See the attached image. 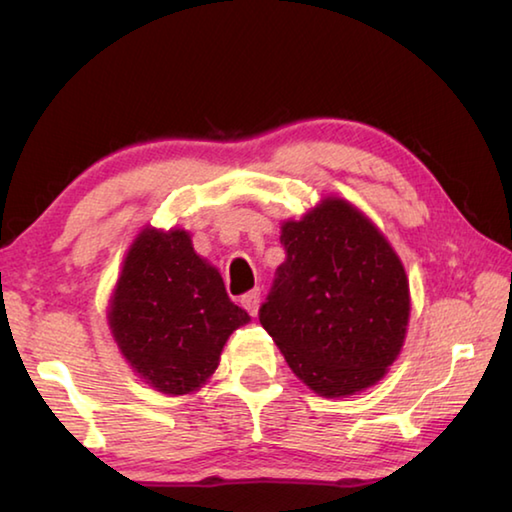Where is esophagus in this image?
Masks as SVG:
<instances>
[{"instance_id": "esophagus-1", "label": "esophagus", "mask_w": 512, "mask_h": 512, "mask_svg": "<svg viewBox=\"0 0 512 512\" xmlns=\"http://www.w3.org/2000/svg\"><path fill=\"white\" fill-rule=\"evenodd\" d=\"M259 302H262V293L250 291V293H246L244 298H241V307H244L250 316H257L259 314Z\"/></svg>"}]
</instances>
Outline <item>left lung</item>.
<instances>
[{"label": "left lung", "instance_id": "obj_1", "mask_svg": "<svg viewBox=\"0 0 512 512\" xmlns=\"http://www.w3.org/2000/svg\"><path fill=\"white\" fill-rule=\"evenodd\" d=\"M287 259L259 323L302 384L320 397L375 386L400 357L411 316L409 277L359 207L325 196L282 221Z\"/></svg>", "mask_w": 512, "mask_h": 512}]
</instances>
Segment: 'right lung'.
Wrapping results in <instances>:
<instances>
[{"mask_svg":"<svg viewBox=\"0 0 512 512\" xmlns=\"http://www.w3.org/2000/svg\"><path fill=\"white\" fill-rule=\"evenodd\" d=\"M250 316L185 228L144 225L126 250L108 305L121 357L155 391L189 395L219 368L225 341Z\"/></svg>","mask_w":512,"mask_h":512,"instance_id":"right-lung-1","label":"right lung"}]
</instances>
